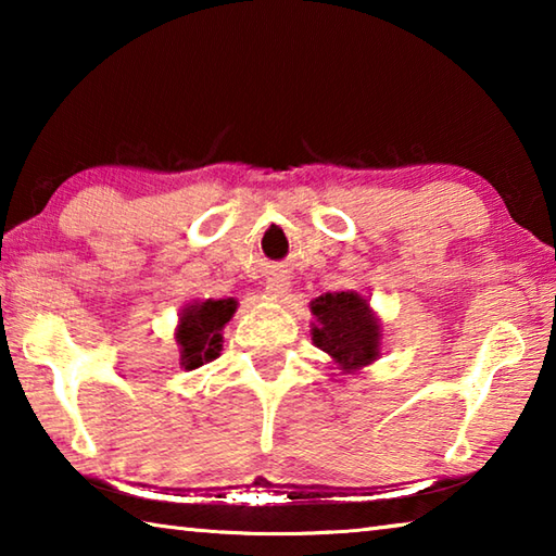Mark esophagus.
<instances>
[{
    "mask_svg": "<svg viewBox=\"0 0 556 556\" xmlns=\"http://www.w3.org/2000/svg\"><path fill=\"white\" fill-rule=\"evenodd\" d=\"M265 291H267V296H271V299H281L289 291V277L287 275H271L267 279Z\"/></svg>",
    "mask_w": 556,
    "mask_h": 556,
    "instance_id": "esophagus-1",
    "label": "esophagus"
}]
</instances>
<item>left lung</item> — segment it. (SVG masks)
Returning a JSON list of instances; mask_svg holds the SVG:
<instances>
[{"instance_id":"1","label":"left lung","mask_w":556,"mask_h":556,"mask_svg":"<svg viewBox=\"0 0 556 556\" xmlns=\"http://www.w3.org/2000/svg\"><path fill=\"white\" fill-rule=\"evenodd\" d=\"M316 324L312 341L324 351L343 375L368 368L382 355V324L370 301L357 291H331L316 296L312 304Z\"/></svg>"}]
</instances>
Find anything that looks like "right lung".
<instances>
[{"instance_id":"obj_1","label":"right lung","mask_w":556,"mask_h":556,"mask_svg":"<svg viewBox=\"0 0 556 556\" xmlns=\"http://www.w3.org/2000/svg\"><path fill=\"white\" fill-rule=\"evenodd\" d=\"M238 312L235 299H193L178 312L176 345L181 353V368L195 370L215 361L223 351V328Z\"/></svg>"}]
</instances>
